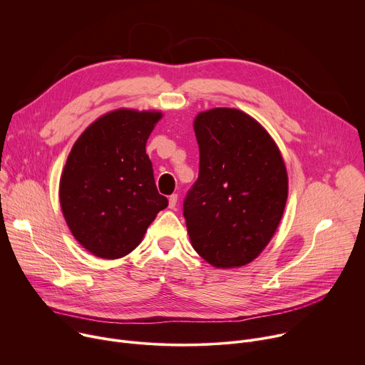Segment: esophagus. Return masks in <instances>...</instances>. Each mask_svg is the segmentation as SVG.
<instances>
[{
  "label": "esophagus",
  "mask_w": 365,
  "mask_h": 365,
  "mask_svg": "<svg viewBox=\"0 0 365 365\" xmlns=\"http://www.w3.org/2000/svg\"><path fill=\"white\" fill-rule=\"evenodd\" d=\"M176 203H178V195L173 193V195L169 196V207H170V210H175Z\"/></svg>",
  "instance_id": "esophagus-1"
}]
</instances>
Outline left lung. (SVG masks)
<instances>
[{
    "instance_id": "obj_1",
    "label": "left lung",
    "mask_w": 365,
    "mask_h": 365,
    "mask_svg": "<svg viewBox=\"0 0 365 365\" xmlns=\"http://www.w3.org/2000/svg\"><path fill=\"white\" fill-rule=\"evenodd\" d=\"M199 178L183 203L195 251L217 269L251 263L273 238L286 207L287 170L269 131L237 108L193 120Z\"/></svg>"
}]
</instances>
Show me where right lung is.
Returning <instances> with one entry per match:
<instances>
[{"label":"right lung","mask_w":365,"mask_h":365,"mask_svg":"<svg viewBox=\"0 0 365 365\" xmlns=\"http://www.w3.org/2000/svg\"><path fill=\"white\" fill-rule=\"evenodd\" d=\"M162 111L118 108L98 117L75 141L59 182V202L73 238L91 254H130L168 206L158 192L147 140Z\"/></svg>","instance_id":"add662e5"}]
</instances>
